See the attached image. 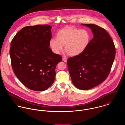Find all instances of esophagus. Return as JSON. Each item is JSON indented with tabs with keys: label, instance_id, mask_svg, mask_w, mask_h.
<instances>
[{
	"label": "esophagus",
	"instance_id": "1",
	"mask_svg": "<svg viewBox=\"0 0 125 125\" xmlns=\"http://www.w3.org/2000/svg\"><path fill=\"white\" fill-rule=\"evenodd\" d=\"M67 59L66 58H64V57H63V58H62V61H64L65 62H67Z\"/></svg>",
	"mask_w": 125,
	"mask_h": 125
}]
</instances>
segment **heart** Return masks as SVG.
I'll list each match as a JSON object with an SVG mask.
<instances>
[{"instance_id": "1", "label": "heart", "mask_w": 125, "mask_h": 125, "mask_svg": "<svg viewBox=\"0 0 125 125\" xmlns=\"http://www.w3.org/2000/svg\"><path fill=\"white\" fill-rule=\"evenodd\" d=\"M89 40V33L86 30L68 26L60 30L56 34V39H51L50 45L55 53H60L64 46L67 53L75 56L85 50Z\"/></svg>"}]
</instances>
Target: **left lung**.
Wrapping results in <instances>:
<instances>
[{"mask_svg":"<svg viewBox=\"0 0 125 125\" xmlns=\"http://www.w3.org/2000/svg\"><path fill=\"white\" fill-rule=\"evenodd\" d=\"M82 25L91 30L93 38L82 53L67 62L73 85L78 89L88 90L106 79L115 60V48L104 29L93 24Z\"/></svg>","mask_w":125,"mask_h":125,"instance_id":"8db88e82","label":"left lung"}]
</instances>
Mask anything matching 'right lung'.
<instances>
[{"instance_id": "obj_1", "label": "right lung", "mask_w": 125, "mask_h": 125, "mask_svg": "<svg viewBox=\"0 0 125 125\" xmlns=\"http://www.w3.org/2000/svg\"><path fill=\"white\" fill-rule=\"evenodd\" d=\"M52 28L48 24L24 27L11 42L10 55L13 70L29 89L44 91L54 81L56 66L62 57L49 47Z\"/></svg>"}]
</instances>
